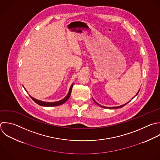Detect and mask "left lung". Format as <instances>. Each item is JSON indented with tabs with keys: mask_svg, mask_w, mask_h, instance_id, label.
Wrapping results in <instances>:
<instances>
[{
	"mask_svg": "<svg viewBox=\"0 0 160 160\" xmlns=\"http://www.w3.org/2000/svg\"><path fill=\"white\" fill-rule=\"evenodd\" d=\"M139 90H140V89H139V91H138V92L136 93V95H135V96H134L131 99H133L136 96H137V94H138V92H139ZM92 99H93V101H94V102H95L98 105H99V106H101V107H102V108H109V109H115V108H122V107H123L124 106H125L126 104H127L128 102H129L131 101V100H130L129 102H126V103H125V104H122V105H121V106H116V107H106V106H101V105H100L99 104H98L97 102H96V101H95V100H94L93 98H92Z\"/></svg>",
	"mask_w": 160,
	"mask_h": 160,
	"instance_id": "left-lung-1",
	"label": "left lung"
}]
</instances>
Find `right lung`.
Listing matches in <instances>:
<instances>
[{"label": "right lung", "instance_id": "right-lung-1", "mask_svg": "<svg viewBox=\"0 0 160 160\" xmlns=\"http://www.w3.org/2000/svg\"><path fill=\"white\" fill-rule=\"evenodd\" d=\"M74 84V83H73ZM73 84L70 87V89H69V91L67 94V96L62 99L60 100V101H56V102H45V101H40V100H38L37 99H35L34 98H32L31 95L30 97L32 98V99L35 102H36L38 104L40 105V106H46V107H51V106H59V105H61L62 104H64L65 102H66L68 99L69 98L70 96H71V91H72V86H73ZM25 89V88H24ZM25 90L26 91V89H25ZM26 92H28V91H26Z\"/></svg>", "mask_w": 160, "mask_h": 160}]
</instances>
